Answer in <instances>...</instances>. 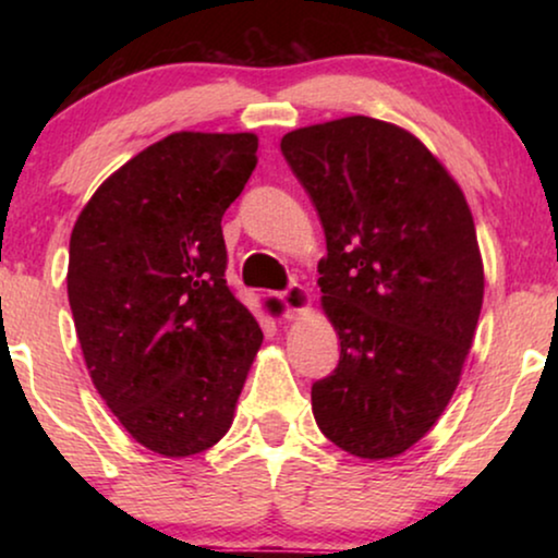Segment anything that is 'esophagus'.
<instances>
[{"mask_svg": "<svg viewBox=\"0 0 558 558\" xmlns=\"http://www.w3.org/2000/svg\"><path fill=\"white\" fill-rule=\"evenodd\" d=\"M281 302H284V307H287V317H292V319L307 315L312 307V296L302 284H292L287 292H281Z\"/></svg>", "mask_w": 558, "mask_h": 558, "instance_id": "1", "label": "esophagus"}]
</instances>
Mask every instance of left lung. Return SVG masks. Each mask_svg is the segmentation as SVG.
I'll list each match as a JSON object with an SVG mask.
<instances>
[{
	"label": "left lung",
	"instance_id": "obj_1",
	"mask_svg": "<svg viewBox=\"0 0 558 558\" xmlns=\"http://www.w3.org/2000/svg\"><path fill=\"white\" fill-rule=\"evenodd\" d=\"M281 151L323 220L319 304L340 338L312 414L348 454L391 460L460 384L485 294L475 220L439 157L391 121L302 126Z\"/></svg>",
	"mask_w": 558,
	"mask_h": 558
}]
</instances>
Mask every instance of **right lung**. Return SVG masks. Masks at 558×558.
Returning <instances> with one entry per match:
<instances>
[{"label":"right lung","instance_id":"obj_1","mask_svg":"<svg viewBox=\"0 0 558 558\" xmlns=\"http://www.w3.org/2000/svg\"><path fill=\"white\" fill-rule=\"evenodd\" d=\"M254 132H174L109 174L71 233L68 302L106 407L142 447L190 457L231 429L264 342L226 284L223 213Z\"/></svg>","mask_w":558,"mask_h":558}]
</instances>
